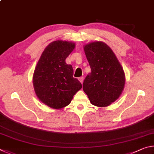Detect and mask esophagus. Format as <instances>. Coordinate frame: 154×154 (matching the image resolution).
I'll list each match as a JSON object with an SVG mask.
<instances>
[{
    "instance_id": "esophagus-1",
    "label": "esophagus",
    "mask_w": 154,
    "mask_h": 154,
    "mask_svg": "<svg viewBox=\"0 0 154 154\" xmlns=\"http://www.w3.org/2000/svg\"><path fill=\"white\" fill-rule=\"evenodd\" d=\"M79 82H80L81 83H83V77H79Z\"/></svg>"
}]
</instances>
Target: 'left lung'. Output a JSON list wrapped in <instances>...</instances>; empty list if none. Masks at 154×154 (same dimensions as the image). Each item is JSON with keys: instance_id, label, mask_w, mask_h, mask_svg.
<instances>
[{"instance_id": "obj_1", "label": "left lung", "mask_w": 154, "mask_h": 154, "mask_svg": "<svg viewBox=\"0 0 154 154\" xmlns=\"http://www.w3.org/2000/svg\"><path fill=\"white\" fill-rule=\"evenodd\" d=\"M91 72L85 78L83 90L91 103L106 106L119 98L124 90L125 75L113 51L105 43L93 42L84 47Z\"/></svg>"}]
</instances>
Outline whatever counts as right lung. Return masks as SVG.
Listing matches in <instances>:
<instances>
[{
	"label": "right lung",
	"instance_id": "1",
	"mask_svg": "<svg viewBox=\"0 0 154 154\" xmlns=\"http://www.w3.org/2000/svg\"><path fill=\"white\" fill-rule=\"evenodd\" d=\"M75 48L68 41L51 42L43 51L33 75V85L39 100L58 109L69 105L82 85L73 77V69L65 60Z\"/></svg>",
	"mask_w": 154,
	"mask_h": 154
}]
</instances>
